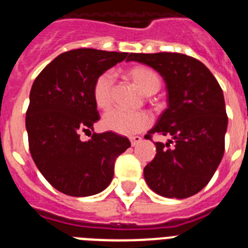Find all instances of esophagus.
Instances as JSON below:
<instances>
[{"mask_svg": "<svg viewBox=\"0 0 248 248\" xmlns=\"http://www.w3.org/2000/svg\"><path fill=\"white\" fill-rule=\"evenodd\" d=\"M129 140H130V143H132V146H136V144H138L140 140H142V138H140V136H133V137H130Z\"/></svg>", "mask_w": 248, "mask_h": 248, "instance_id": "obj_1", "label": "esophagus"}]
</instances>
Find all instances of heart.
I'll list each match as a JSON object with an SVG mask.
<instances>
[{
	"mask_svg": "<svg viewBox=\"0 0 248 248\" xmlns=\"http://www.w3.org/2000/svg\"><path fill=\"white\" fill-rule=\"evenodd\" d=\"M136 86L144 94H154L161 87V78L152 68L144 65H133L125 70ZM112 84L114 77L111 73H104L93 83V101L98 108L106 110L112 102ZM151 124V116L144 111H125L120 108H114L102 118V125L105 129L111 130L119 134L138 133Z\"/></svg>",
	"mask_w": 248,
	"mask_h": 248,
	"instance_id": "1",
	"label": "heart"
}]
</instances>
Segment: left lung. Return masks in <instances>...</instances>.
<instances>
[{"label":"left lung","mask_w":248,"mask_h":248,"mask_svg":"<svg viewBox=\"0 0 248 248\" xmlns=\"http://www.w3.org/2000/svg\"><path fill=\"white\" fill-rule=\"evenodd\" d=\"M158 71L166 83L168 108L144 138L169 136L155 142L156 156L143 170L148 187L169 199H187L209 183L225 147L228 116L224 94L211 71L183 53H130Z\"/></svg>","instance_id":"left-lung-1"}]
</instances>
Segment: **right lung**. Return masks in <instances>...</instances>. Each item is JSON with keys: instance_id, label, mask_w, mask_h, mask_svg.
<instances>
[{"instance_id": "right-lung-1", "label": "right lung", "mask_w": 248, "mask_h": 248, "mask_svg": "<svg viewBox=\"0 0 248 248\" xmlns=\"http://www.w3.org/2000/svg\"><path fill=\"white\" fill-rule=\"evenodd\" d=\"M126 52L78 48L64 52L35 78L29 96L25 126L31 155L52 187L65 195L100 193L111 183L115 160L130 142L112 132L80 140L100 119L93 83L123 61Z\"/></svg>"}]
</instances>
